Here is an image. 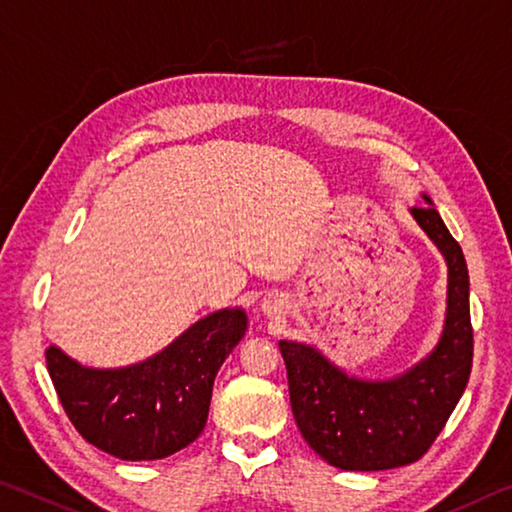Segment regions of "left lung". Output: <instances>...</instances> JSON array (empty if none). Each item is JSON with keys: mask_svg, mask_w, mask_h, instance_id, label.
I'll use <instances>...</instances> for the list:
<instances>
[{"mask_svg": "<svg viewBox=\"0 0 512 512\" xmlns=\"http://www.w3.org/2000/svg\"><path fill=\"white\" fill-rule=\"evenodd\" d=\"M412 216L449 266L444 332L424 362L399 378L371 383L348 378L310 346L280 342L300 435L323 460L346 472H383L419 460L442 433L472 373L465 255L433 205L415 207Z\"/></svg>", "mask_w": 512, "mask_h": 512, "instance_id": "1", "label": "left lung"}]
</instances>
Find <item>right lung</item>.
Here are the masks:
<instances>
[{"label": "right lung", "mask_w": 512, "mask_h": 512, "mask_svg": "<svg viewBox=\"0 0 512 512\" xmlns=\"http://www.w3.org/2000/svg\"><path fill=\"white\" fill-rule=\"evenodd\" d=\"M243 332L246 314L223 310L134 367L88 369L50 346L47 371L86 442L120 460H161L202 433L216 373Z\"/></svg>", "instance_id": "right-lung-1"}]
</instances>
